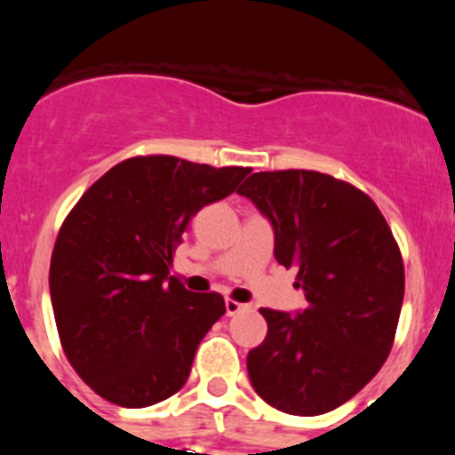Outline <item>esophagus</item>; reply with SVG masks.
I'll return each mask as SVG.
<instances>
[{
  "label": "esophagus",
  "instance_id": "esophagus-1",
  "mask_svg": "<svg viewBox=\"0 0 455 455\" xmlns=\"http://www.w3.org/2000/svg\"><path fill=\"white\" fill-rule=\"evenodd\" d=\"M248 305H243V303H236V300H232V299H228L225 300V312H228V316H235V315H239L241 309H246Z\"/></svg>",
  "mask_w": 455,
  "mask_h": 455
}]
</instances>
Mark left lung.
<instances>
[{"label": "left lung", "mask_w": 455, "mask_h": 455, "mask_svg": "<svg viewBox=\"0 0 455 455\" xmlns=\"http://www.w3.org/2000/svg\"><path fill=\"white\" fill-rule=\"evenodd\" d=\"M236 193L271 220L273 255L299 268L307 307H262L267 339L248 353L255 392L289 415L353 399L394 344L405 273L387 220L367 193L316 171L252 172Z\"/></svg>", "instance_id": "1"}]
</instances>
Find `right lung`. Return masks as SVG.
Instances as JSON below:
<instances>
[{
    "label": "right lung",
    "instance_id": "1",
    "mask_svg": "<svg viewBox=\"0 0 455 455\" xmlns=\"http://www.w3.org/2000/svg\"><path fill=\"white\" fill-rule=\"evenodd\" d=\"M251 168L132 156L104 172L56 236L50 293L68 363L102 399L146 408L182 389L196 348L225 315L220 293L168 277L188 223Z\"/></svg>",
    "mask_w": 455,
    "mask_h": 455
}]
</instances>
